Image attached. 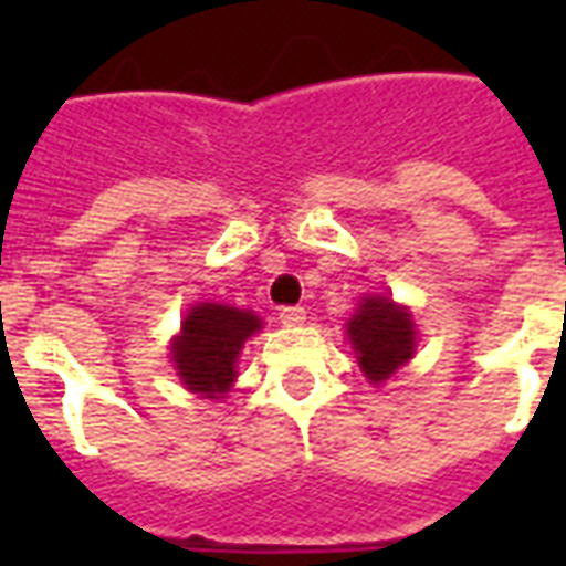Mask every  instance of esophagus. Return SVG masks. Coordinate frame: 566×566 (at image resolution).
<instances>
[{
    "label": "esophagus",
    "mask_w": 566,
    "mask_h": 566,
    "mask_svg": "<svg viewBox=\"0 0 566 566\" xmlns=\"http://www.w3.org/2000/svg\"><path fill=\"white\" fill-rule=\"evenodd\" d=\"M279 319H282L284 326H302V323H305V308H300V305H287V308L279 311Z\"/></svg>",
    "instance_id": "34e87169"
}]
</instances>
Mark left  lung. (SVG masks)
I'll list each match as a JSON object with an SVG mask.
<instances>
[{"instance_id": "1", "label": "left lung", "mask_w": 566, "mask_h": 566, "mask_svg": "<svg viewBox=\"0 0 566 566\" xmlns=\"http://www.w3.org/2000/svg\"><path fill=\"white\" fill-rule=\"evenodd\" d=\"M358 367L370 385H381L417 353V328L411 311L390 296H367L346 323Z\"/></svg>"}]
</instances>
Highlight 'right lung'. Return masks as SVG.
I'll list each match as a JSON object with an SVG mask.
<instances>
[{
    "mask_svg": "<svg viewBox=\"0 0 566 566\" xmlns=\"http://www.w3.org/2000/svg\"><path fill=\"white\" fill-rule=\"evenodd\" d=\"M261 332V317L247 308L199 302L172 337L170 358L181 385L202 399H222L238 378V355Z\"/></svg>",
    "mask_w": 566,
    "mask_h": 566,
    "instance_id": "right-lung-1",
    "label": "right lung"
}]
</instances>
